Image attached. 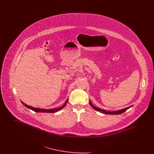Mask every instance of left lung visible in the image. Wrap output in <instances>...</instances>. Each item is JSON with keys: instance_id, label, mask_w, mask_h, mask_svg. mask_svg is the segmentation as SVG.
<instances>
[{"instance_id": "left-lung-1", "label": "left lung", "mask_w": 154, "mask_h": 154, "mask_svg": "<svg viewBox=\"0 0 154 154\" xmlns=\"http://www.w3.org/2000/svg\"><path fill=\"white\" fill-rule=\"evenodd\" d=\"M89 104L91 105V106L95 110L97 111H99L100 112H102L103 114H112V115H118V114H122L123 112H124L125 111H126L128 109H129V108L132 107L133 106H129L128 107H126L125 109H121V110H118V111H107L106 110H103L102 109H100V108H98V107H96L95 106H94L91 102V101H89Z\"/></svg>"}]
</instances>
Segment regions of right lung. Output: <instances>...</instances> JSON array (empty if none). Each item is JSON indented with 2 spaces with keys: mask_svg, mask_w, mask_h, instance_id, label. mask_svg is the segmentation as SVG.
<instances>
[{
  "mask_svg": "<svg viewBox=\"0 0 154 154\" xmlns=\"http://www.w3.org/2000/svg\"><path fill=\"white\" fill-rule=\"evenodd\" d=\"M67 100H68V99L66 100L65 104L62 107H60L57 108V109H50V110H49V109H39V108H35V107H32V106H30L26 104L25 103H24L22 101H21V102L25 107H26L27 108L29 109L30 110H33V111H34L35 112H51V113H53V112H55L58 111L59 110L62 109L65 106L66 103L67 102Z\"/></svg>",
  "mask_w": 154,
  "mask_h": 154,
  "instance_id": "right-lung-1",
  "label": "right lung"
}]
</instances>
